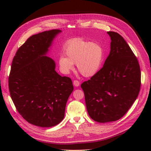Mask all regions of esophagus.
Masks as SVG:
<instances>
[{
	"mask_svg": "<svg viewBox=\"0 0 151 151\" xmlns=\"http://www.w3.org/2000/svg\"><path fill=\"white\" fill-rule=\"evenodd\" d=\"M80 83L78 81H77V80H75V81H73V85H74L75 87H78L79 86H80Z\"/></svg>",
	"mask_w": 151,
	"mask_h": 151,
	"instance_id": "esophagus-1",
	"label": "esophagus"
}]
</instances>
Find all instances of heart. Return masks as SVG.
Returning <instances> with one entry per match:
<instances>
[{
    "label": "heart",
    "instance_id": "1",
    "mask_svg": "<svg viewBox=\"0 0 151 151\" xmlns=\"http://www.w3.org/2000/svg\"><path fill=\"white\" fill-rule=\"evenodd\" d=\"M64 53L59 60L62 72L68 74L76 63L79 72L85 77H92L100 70L104 51L98 43L89 42L81 38H75L66 45Z\"/></svg>",
    "mask_w": 151,
    "mask_h": 151
}]
</instances>
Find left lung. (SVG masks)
<instances>
[{"label": "left lung", "instance_id": "left-lung-1", "mask_svg": "<svg viewBox=\"0 0 151 151\" xmlns=\"http://www.w3.org/2000/svg\"><path fill=\"white\" fill-rule=\"evenodd\" d=\"M107 34L111 50L104 67L81 85L89 116L101 123L121 119L136 100L141 86L139 65L130 46L118 33Z\"/></svg>", "mask_w": 151, "mask_h": 151}]
</instances>
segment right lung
I'll return each mask as SVG.
<instances>
[{
  "label": "right lung",
  "instance_id": "right-lung-1",
  "mask_svg": "<svg viewBox=\"0 0 151 151\" xmlns=\"http://www.w3.org/2000/svg\"><path fill=\"white\" fill-rule=\"evenodd\" d=\"M61 32L53 29L29 37L18 50L11 67L9 88L16 108L26 121L41 127L63 120L73 91L71 79L59 75L54 60L46 56Z\"/></svg>",
  "mask_w": 151,
  "mask_h": 151
}]
</instances>
